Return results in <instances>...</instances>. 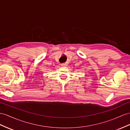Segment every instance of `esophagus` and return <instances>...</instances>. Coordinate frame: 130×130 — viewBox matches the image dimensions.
Returning a JSON list of instances; mask_svg holds the SVG:
<instances>
[{"mask_svg":"<svg viewBox=\"0 0 130 130\" xmlns=\"http://www.w3.org/2000/svg\"><path fill=\"white\" fill-rule=\"evenodd\" d=\"M61 65V66H62V67H64V66H66L67 65L65 64H62Z\"/></svg>","mask_w":130,"mask_h":130,"instance_id":"esophagus-1","label":"esophagus"}]
</instances>
